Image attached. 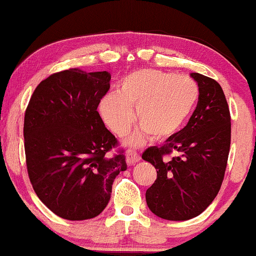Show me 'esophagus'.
Masks as SVG:
<instances>
[{
	"label": "esophagus",
	"instance_id": "esophagus-1",
	"mask_svg": "<svg viewBox=\"0 0 256 256\" xmlns=\"http://www.w3.org/2000/svg\"><path fill=\"white\" fill-rule=\"evenodd\" d=\"M126 159H127L128 165H135L141 160V157L139 153L135 152L134 150H128L127 154H126Z\"/></svg>",
	"mask_w": 256,
	"mask_h": 256
}]
</instances>
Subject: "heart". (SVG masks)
I'll return each mask as SVG.
<instances>
[{"instance_id": "obj_1", "label": "heart", "mask_w": 256, "mask_h": 256, "mask_svg": "<svg viewBox=\"0 0 256 256\" xmlns=\"http://www.w3.org/2000/svg\"><path fill=\"white\" fill-rule=\"evenodd\" d=\"M198 84L188 76H177L158 69H139L124 76L118 93H108L100 102L105 123L117 135H124L135 120L140 123L128 139L140 145L148 134L164 140L178 133L190 118L199 102Z\"/></svg>"}]
</instances>
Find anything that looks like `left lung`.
Returning a JSON list of instances; mask_svg holds the SVG:
<instances>
[{
    "label": "left lung",
    "mask_w": 256,
    "mask_h": 256,
    "mask_svg": "<svg viewBox=\"0 0 256 256\" xmlns=\"http://www.w3.org/2000/svg\"><path fill=\"white\" fill-rule=\"evenodd\" d=\"M190 76L200 90L196 109L184 128L162 146L148 147L144 160L157 169L146 190L148 208L168 220H188L211 205L223 183L231 142L229 105L216 80ZM176 152L170 161L164 157Z\"/></svg>",
    "instance_id": "left-lung-1"
}]
</instances>
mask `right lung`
Masks as SVG:
<instances>
[{
	"label": "right lung",
	"instance_id": "1",
	"mask_svg": "<svg viewBox=\"0 0 256 256\" xmlns=\"http://www.w3.org/2000/svg\"><path fill=\"white\" fill-rule=\"evenodd\" d=\"M108 72L73 68L36 87L25 111L26 166L42 202L68 220L97 217L112 182L127 170L124 151L105 128L97 108L110 88Z\"/></svg>",
	"mask_w": 256,
	"mask_h": 256
}]
</instances>
